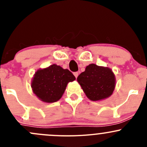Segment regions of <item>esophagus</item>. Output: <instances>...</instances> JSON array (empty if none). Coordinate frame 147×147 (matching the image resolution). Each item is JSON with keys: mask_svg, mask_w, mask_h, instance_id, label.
Returning <instances> with one entry per match:
<instances>
[{"mask_svg": "<svg viewBox=\"0 0 147 147\" xmlns=\"http://www.w3.org/2000/svg\"><path fill=\"white\" fill-rule=\"evenodd\" d=\"M74 75H75V78H78V75H79V73H78V72H74Z\"/></svg>", "mask_w": 147, "mask_h": 147, "instance_id": "esophagus-1", "label": "esophagus"}]
</instances>
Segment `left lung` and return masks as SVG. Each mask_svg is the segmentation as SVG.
<instances>
[{
    "label": "left lung",
    "mask_w": 147,
    "mask_h": 147,
    "mask_svg": "<svg viewBox=\"0 0 147 147\" xmlns=\"http://www.w3.org/2000/svg\"><path fill=\"white\" fill-rule=\"evenodd\" d=\"M86 96L99 101L112 95L115 87V76L109 67L90 64L77 78Z\"/></svg>",
    "instance_id": "obj_1"
}]
</instances>
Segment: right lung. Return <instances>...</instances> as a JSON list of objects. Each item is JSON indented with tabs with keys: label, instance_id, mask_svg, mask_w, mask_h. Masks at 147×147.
I'll list each match as a JSON object with an SVG mask.
<instances>
[{
	"label": "right lung",
	"instance_id": "right-lung-1",
	"mask_svg": "<svg viewBox=\"0 0 147 147\" xmlns=\"http://www.w3.org/2000/svg\"><path fill=\"white\" fill-rule=\"evenodd\" d=\"M75 80V77L70 71L53 64L35 72L31 87L40 100L52 103L61 98L68 82Z\"/></svg>",
	"mask_w": 147,
	"mask_h": 147
}]
</instances>
